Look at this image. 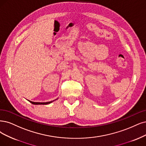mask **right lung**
Returning <instances> with one entry per match:
<instances>
[{
	"label": "right lung",
	"instance_id": "1",
	"mask_svg": "<svg viewBox=\"0 0 146 146\" xmlns=\"http://www.w3.org/2000/svg\"><path fill=\"white\" fill-rule=\"evenodd\" d=\"M58 99H55V100H57ZM55 100H53V101H50V102H32V101H30V100H28L29 102H31V103L32 104H34V105H47V104H51L52 102H53V101Z\"/></svg>",
	"mask_w": 146,
	"mask_h": 146
}]
</instances>
